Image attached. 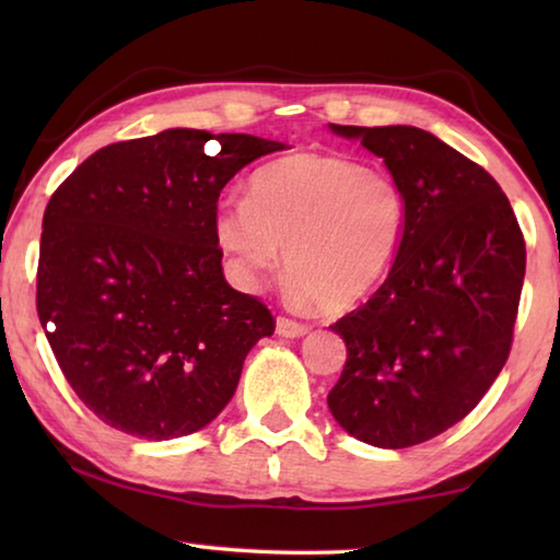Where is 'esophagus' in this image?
Masks as SVG:
<instances>
[{
	"mask_svg": "<svg viewBox=\"0 0 560 560\" xmlns=\"http://www.w3.org/2000/svg\"><path fill=\"white\" fill-rule=\"evenodd\" d=\"M277 334L281 338H301L308 334V326L306 324H299V320H291V318H277Z\"/></svg>",
	"mask_w": 560,
	"mask_h": 560,
	"instance_id": "34e87169",
	"label": "esophagus"
}]
</instances>
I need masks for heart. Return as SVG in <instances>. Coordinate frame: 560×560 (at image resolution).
I'll return each instance as SVG.
<instances>
[{
	"label": "heart",
	"instance_id": "heart-1",
	"mask_svg": "<svg viewBox=\"0 0 560 560\" xmlns=\"http://www.w3.org/2000/svg\"><path fill=\"white\" fill-rule=\"evenodd\" d=\"M407 205L400 185L340 155L293 153L249 179L246 200L214 217V240L244 283L281 261L289 293L326 314L358 306L400 252Z\"/></svg>",
	"mask_w": 560,
	"mask_h": 560
}]
</instances>
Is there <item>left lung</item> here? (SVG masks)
<instances>
[{"instance_id": "1", "label": "left lung", "mask_w": 560, "mask_h": 560, "mask_svg": "<svg viewBox=\"0 0 560 560\" xmlns=\"http://www.w3.org/2000/svg\"><path fill=\"white\" fill-rule=\"evenodd\" d=\"M383 158L407 222L383 287L334 334L346 368L328 410L381 450L428 442L464 420L504 368L526 244L497 179L415 126H334Z\"/></svg>"}]
</instances>
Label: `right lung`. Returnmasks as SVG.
<instances>
[{
    "instance_id": "add662e5",
    "label": "right lung",
    "mask_w": 560,
    "mask_h": 560,
    "mask_svg": "<svg viewBox=\"0 0 560 560\" xmlns=\"http://www.w3.org/2000/svg\"><path fill=\"white\" fill-rule=\"evenodd\" d=\"M283 148L167 128L101 148L51 195L36 308L66 381L110 428L153 442L207 428L273 334L269 308L226 283L214 217L224 185Z\"/></svg>"
}]
</instances>
